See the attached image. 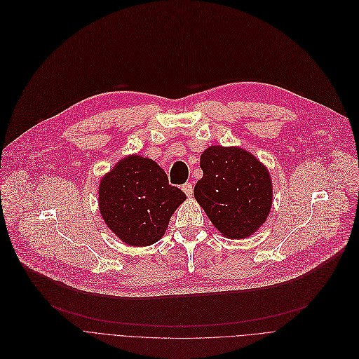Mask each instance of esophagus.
Instances as JSON below:
<instances>
[{
	"mask_svg": "<svg viewBox=\"0 0 359 359\" xmlns=\"http://www.w3.org/2000/svg\"><path fill=\"white\" fill-rule=\"evenodd\" d=\"M182 191L185 192V195H187L188 198H191L192 194H194V187H192V184H191V182L184 184V185H182Z\"/></svg>",
	"mask_w": 359,
	"mask_h": 359,
	"instance_id": "esophagus-1",
	"label": "esophagus"
}]
</instances>
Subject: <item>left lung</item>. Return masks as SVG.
Listing matches in <instances>:
<instances>
[{
    "instance_id": "obj_1",
    "label": "left lung",
    "mask_w": 359,
    "mask_h": 359,
    "mask_svg": "<svg viewBox=\"0 0 359 359\" xmlns=\"http://www.w3.org/2000/svg\"><path fill=\"white\" fill-rule=\"evenodd\" d=\"M203 175L194 195L224 236L243 239L255 233L271 208L273 185L267 168L239 147L210 146L201 156Z\"/></svg>"
}]
</instances>
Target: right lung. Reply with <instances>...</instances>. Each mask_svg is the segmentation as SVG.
Instances as JSON below:
<instances>
[{
  "label": "right lung",
  "instance_id": "right-lung-1",
  "mask_svg": "<svg viewBox=\"0 0 359 359\" xmlns=\"http://www.w3.org/2000/svg\"><path fill=\"white\" fill-rule=\"evenodd\" d=\"M187 199L168 184L164 170L150 158L128 156L99 185V208L109 229L130 246L158 242L171 215Z\"/></svg>",
  "mask_w": 359,
  "mask_h": 359
}]
</instances>
